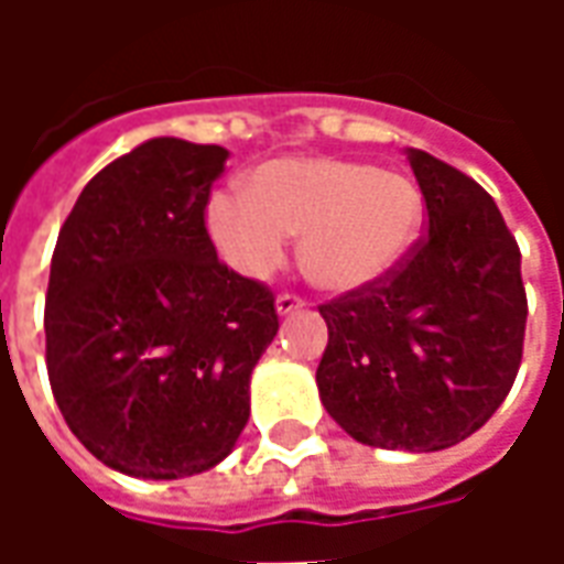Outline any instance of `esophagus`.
<instances>
[{
  "label": "esophagus",
  "instance_id": "esophagus-1",
  "mask_svg": "<svg viewBox=\"0 0 564 564\" xmlns=\"http://www.w3.org/2000/svg\"><path fill=\"white\" fill-rule=\"evenodd\" d=\"M274 305H278V314H281V317H286V314H295V311H302V307H305V299H302V295H295V293H281V295H278V302H274Z\"/></svg>",
  "mask_w": 564,
  "mask_h": 564
}]
</instances>
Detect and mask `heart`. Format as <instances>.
Returning <instances> with one entry per match:
<instances>
[{
  "label": "heart",
  "mask_w": 564,
  "mask_h": 564,
  "mask_svg": "<svg viewBox=\"0 0 564 564\" xmlns=\"http://www.w3.org/2000/svg\"><path fill=\"white\" fill-rule=\"evenodd\" d=\"M423 220V193L408 174L329 156L262 162L247 193H217L205 210L210 241L238 274H269L286 253V235H302V271L332 293L399 269Z\"/></svg>",
  "instance_id": "heart-1"
}]
</instances>
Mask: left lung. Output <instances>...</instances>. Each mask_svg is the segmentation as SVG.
<instances>
[{
  "instance_id": "obj_1",
  "label": "left lung",
  "mask_w": 564,
  "mask_h": 564,
  "mask_svg": "<svg viewBox=\"0 0 564 564\" xmlns=\"http://www.w3.org/2000/svg\"><path fill=\"white\" fill-rule=\"evenodd\" d=\"M425 198L423 235L383 281L319 305L329 344L323 408L359 444L435 453L496 414L520 371V247L468 174L408 148Z\"/></svg>"
}]
</instances>
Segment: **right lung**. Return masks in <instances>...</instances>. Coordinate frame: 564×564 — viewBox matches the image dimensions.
I'll list each match as a JSON object with an SVG mask.
<instances>
[{
    "mask_svg": "<svg viewBox=\"0 0 564 564\" xmlns=\"http://www.w3.org/2000/svg\"><path fill=\"white\" fill-rule=\"evenodd\" d=\"M229 150L150 139L84 186L44 299L51 390L93 456L177 480L232 453L278 335L269 286L226 269L205 208Z\"/></svg>",
    "mask_w": 564,
    "mask_h": 564,
    "instance_id": "add662e5",
    "label": "right lung"
}]
</instances>
